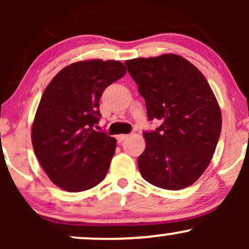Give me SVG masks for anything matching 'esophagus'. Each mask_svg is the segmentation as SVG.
Listing matches in <instances>:
<instances>
[{"label":"esophagus","instance_id":"obj_1","mask_svg":"<svg viewBox=\"0 0 249 249\" xmlns=\"http://www.w3.org/2000/svg\"><path fill=\"white\" fill-rule=\"evenodd\" d=\"M128 134H118L117 136V141H118V142H123L125 141V139H127Z\"/></svg>","mask_w":249,"mask_h":249}]
</instances>
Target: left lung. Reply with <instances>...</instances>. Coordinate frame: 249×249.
Here are the masks:
<instances>
[{"label":"left lung","mask_w":249,"mask_h":249,"mask_svg":"<svg viewBox=\"0 0 249 249\" xmlns=\"http://www.w3.org/2000/svg\"><path fill=\"white\" fill-rule=\"evenodd\" d=\"M125 65L144 97L148 119L161 123L144 132L142 177L165 190L191 186L210 165L221 132L212 89L198 68L174 53L130 59Z\"/></svg>","instance_id":"left-lung-1"}]
</instances>
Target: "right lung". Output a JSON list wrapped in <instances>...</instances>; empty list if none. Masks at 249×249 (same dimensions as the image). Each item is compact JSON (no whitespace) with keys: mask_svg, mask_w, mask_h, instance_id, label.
I'll use <instances>...</instances> for the list:
<instances>
[{"mask_svg":"<svg viewBox=\"0 0 249 249\" xmlns=\"http://www.w3.org/2000/svg\"><path fill=\"white\" fill-rule=\"evenodd\" d=\"M126 73L119 61L90 59L68 65L43 92L31 127L39 164L56 186L82 192L107 176L117 141L97 132L103 91Z\"/></svg>","mask_w":249,"mask_h":249,"instance_id":"obj_1","label":"right lung"}]
</instances>
